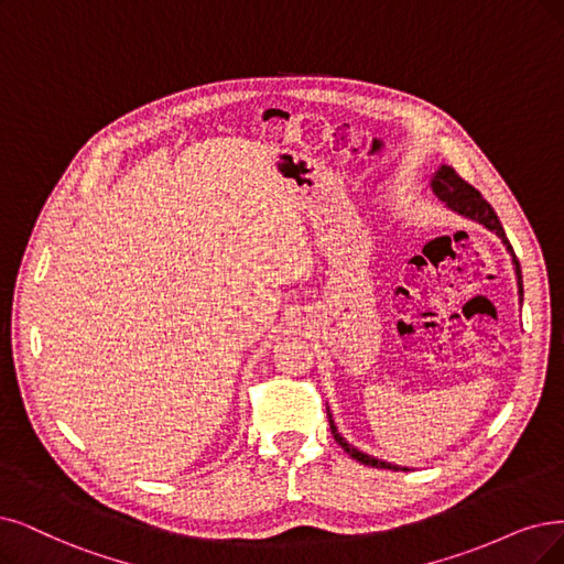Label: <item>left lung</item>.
Listing matches in <instances>:
<instances>
[{
  "mask_svg": "<svg viewBox=\"0 0 564 564\" xmlns=\"http://www.w3.org/2000/svg\"><path fill=\"white\" fill-rule=\"evenodd\" d=\"M432 191H434V195L440 197L442 202H446V206L448 208H453V212H457L460 216H467V218H471V220H476V223H481V225H486L488 229H492V232L502 239L505 243H507V250L511 253V260H513V267H516V279H518V295H520V300H523V274H520V264H518V258H516V253H513V248H511V243H509V239H507V235H505V227H502V223H499V218H497V214H495V208L481 197V193L476 191L474 185H469L460 174H457L453 166H440V172L434 174V178H432ZM329 415V413H327ZM329 427H332V434H335V440L339 442V446L352 457V460H358V463H362V465H367V467H377V469H404L406 471V467H398V465H390V463H383V460H377V457H371V455H367V453H362V451H358V448H352L348 442H344V436L337 432V427H335V421H332V415H329Z\"/></svg>",
  "mask_w": 564,
  "mask_h": 564,
  "instance_id": "obj_1",
  "label": "left lung"
}]
</instances>
